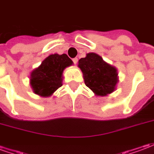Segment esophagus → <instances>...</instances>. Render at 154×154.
Wrapping results in <instances>:
<instances>
[{"label": "esophagus", "instance_id": "esophagus-1", "mask_svg": "<svg viewBox=\"0 0 154 154\" xmlns=\"http://www.w3.org/2000/svg\"><path fill=\"white\" fill-rule=\"evenodd\" d=\"M77 61H78L77 57H74V58H72V62H73L74 64H77Z\"/></svg>", "mask_w": 154, "mask_h": 154}]
</instances>
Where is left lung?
<instances>
[{
    "label": "left lung",
    "instance_id": "left-lung-1",
    "mask_svg": "<svg viewBox=\"0 0 154 154\" xmlns=\"http://www.w3.org/2000/svg\"><path fill=\"white\" fill-rule=\"evenodd\" d=\"M84 76L85 84L97 96L113 92L118 82L116 67L105 63L102 57L94 53L87 54L78 62Z\"/></svg>",
    "mask_w": 154,
    "mask_h": 154
}]
</instances>
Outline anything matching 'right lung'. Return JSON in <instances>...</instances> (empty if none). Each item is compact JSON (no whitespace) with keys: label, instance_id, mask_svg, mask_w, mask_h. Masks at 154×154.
I'll use <instances>...</instances> for the list:
<instances>
[{"label":"right lung","instance_id":"obj_1","mask_svg":"<svg viewBox=\"0 0 154 154\" xmlns=\"http://www.w3.org/2000/svg\"><path fill=\"white\" fill-rule=\"evenodd\" d=\"M72 64L67 54H51L38 68L32 72L30 84L35 94L49 97L62 87V74L65 67Z\"/></svg>","mask_w":154,"mask_h":154}]
</instances>
